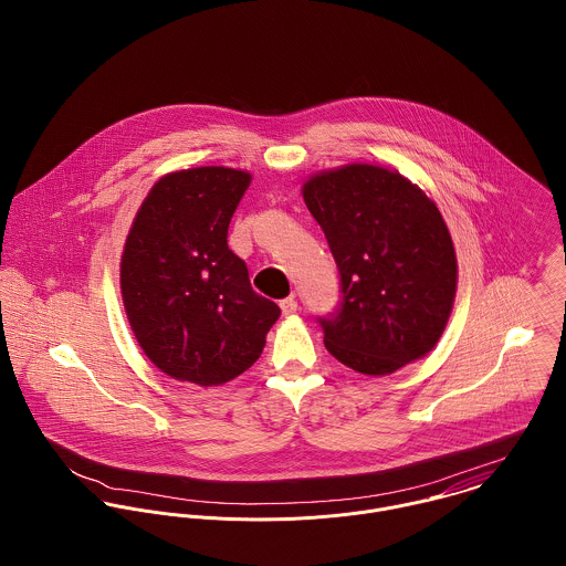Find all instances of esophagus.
Masks as SVG:
<instances>
[{
    "mask_svg": "<svg viewBox=\"0 0 566 566\" xmlns=\"http://www.w3.org/2000/svg\"><path fill=\"white\" fill-rule=\"evenodd\" d=\"M281 312H283V316H292V314H296L298 312V303H296V298H283L281 301Z\"/></svg>",
    "mask_w": 566,
    "mask_h": 566,
    "instance_id": "esophagus-1",
    "label": "esophagus"
}]
</instances>
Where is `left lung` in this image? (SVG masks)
I'll list each match as a JSON object with an SVG mask.
<instances>
[{"instance_id": "left-lung-1", "label": "left lung", "mask_w": 566, "mask_h": 566, "mask_svg": "<svg viewBox=\"0 0 566 566\" xmlns=\"http://www.w3.org/2000/svg\"><path fill=\"white\" fill-rule=\"evenodd\" d=\"M339 270L342 301L318 318L326 350L361 375L424 357L453 310L458 259L449 229L399 171L353 163L303 185Z\"/></svg>"}]
</instances>
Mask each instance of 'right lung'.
Wrapping results in <instances>:
<instances>
[{
  "label": "right lung",
  "mask_w": 566,
  "mask_h": 566,
  "mask_svg": "<svg viewBox=\"0 0 566 566\" xmlns=\"http://www.w3.org/2000/svg\"><path fill=\"white\" fill-rule=\"evenodd\" d=\"M250 185L233 167L165 174L126 238L119 285L130 328L167 377L202 388L248 370L279 321L229 248V224Z\"/></svg>",
  "instance_id": "1"
}]
</instances>
